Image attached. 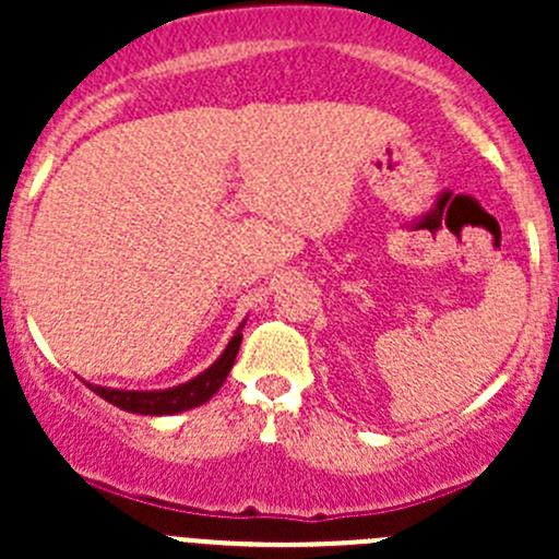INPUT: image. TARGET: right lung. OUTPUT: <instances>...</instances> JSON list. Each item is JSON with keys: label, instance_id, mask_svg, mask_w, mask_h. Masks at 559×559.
Returning a JSON list of instances; mask_svg holds the SVG:
<instances>
[{"label": "right lung", "instance_id": "1", "mask_svg": "<svg viewBox=\"0 0 559 559\" xmlns=\"http://www.w3.org/2000/svg\"><path fill=\"white\" fill-rule=\"evenodd\" d=\"M240 341H243V332H235V337L229 341V346L224 348L222 357L200 373L197 379L186 381V384L162 389V392H123V389H105V386H92V392H97L99 397L107 403L118 405L121 411H132V414H145V416H165V414H180V411L197 408V405L207 403L213 394L222 389L227 381L229 370H233L235 357H238Z\"/></svg>", "mask_w": 559, "mask_h": 559}]
</instances>
